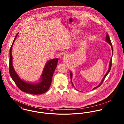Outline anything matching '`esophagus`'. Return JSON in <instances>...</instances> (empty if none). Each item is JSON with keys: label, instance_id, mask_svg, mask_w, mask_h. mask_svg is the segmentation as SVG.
I'll return each mask as SVG.
<instances>
[{"label": "esophagus", "instance_id": "34e87169", "mask_svg": "<svg viewBox=\"0 0 124 124\" xmlns=\"http://www.w3.org/2000/svg\"><path fill=\"white\" fill-rule=\"evenodd\" d=\"M67 58V55H64V57H63V59H64V60H66Z\"/></svg>", "mask_w": 124, "mask_h": 124}]
</instances>
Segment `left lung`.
I'll list each match as a JSON object with an SVG mask.
<instances>
[{"label": "left lung", "mask_w": 124, "mask_h": 124, "mask_svg": "<svg viewBox=\"0 0 124 124\" xmlns=\"http://www.w3.org/2000/svg\"><path fill=\"white\" fill-rule=\"evenodd\" d=\"M106 42L108 43H109L112 46H111V47H112V52H113V46H112V43H111V40H110V38H109V35H108V33H107V34H106ZM112 57L111 58V59H110V64H109V69H108V71H107V72L106 73V74L104 75V77L103 78H102V80H101V82L100 83V84H99L98 86H97V87H95L94 88H93V89H96V88H98L101 85V84L102 83V82H103V80H104V79H105V77H106V76L108 75V74L109 73V72H110V70H111V67H112ZM72 73H71V72L70 71V79H71V83H72V85L74 86V85H73V83H72Z\"/></svg>", "instance_id": "8db88e82"}]
</instances>
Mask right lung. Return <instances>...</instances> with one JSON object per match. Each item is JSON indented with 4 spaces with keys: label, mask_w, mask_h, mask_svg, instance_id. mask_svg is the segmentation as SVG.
<instances>
[{
    "label": "right lung",
    "mask_w": 124,
    "mask_h": 124,
    "mask_svg": "<svg viewBox=\"0 0 124 124\" xmlns=\"http://www.w3.org/2000/svg\"><path fill=\"white\" fill-rule=\"evenodd\" d=\"M19 32L16 34L11 46L9 54L10 59L9 63V74L17 86L23 92L31 94H41L47 92L51 84L53 73L57 65L58 58L50 60L46 63L41 77V81L37 83H29L21 79L15 72L12 65V56L11 54L12 47Z\"/></svg>",
    "instance_id": "1"
}]
</instances>
